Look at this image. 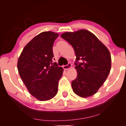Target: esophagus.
Returning <instances> with one entry per match:
<instances>
[{"mask_svg": "<svg viewBox=\"0 0 126 126\" xmlns=\"http://www.w3.org/2000/svg\"><path fill=\"white\" fill-rule=\"evenodd\" d=\"M63 69L65 70H68V69H69L71 68L72 67V64L70 63H69L68 65H63Z\"/></svg>", "mask_w": 126, "mask_h": 126, "instance_id": "obj_1", "label": "esophagus"}]
</instances>
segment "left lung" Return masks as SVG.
<instances>
[{
	"mask_svg": "<svg viewBox=\"0 0 126 126\" xmlns=\"http://www.w3.org/2000/svg\"><path fill=\"white\" fill-rule=\"evenodd\" d=\"M62 38L69 43L75 50L77 77L72 81L73 92L80 97L94 95L106 80L111 68V57L109 50L88 30H79L65 32Z\"/></svg>",
	"mask_w": 126,
	"mask_h": 126,
	"instance_id": "obj_1",
	"label": "left lung"
}]
</instances>
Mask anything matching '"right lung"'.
I'll return each mask as SVG.
<instances>
[{"mask_svg":"<svg viewBox=\"0 0 126 126\" xmlns=\"http://www.w3.org/2000/svg\"><path fill=\"white\" fill-rule=\"evenodd\" d=\"M59 34L44 32L33 38L23 48L17 67L29 93L39 101H47L57 94L63 69L53 63V45Z\"/></svg>","mask_w":126,"mask_h":126,"instance_id":"add662e5","label":"right lung"}]
</instances>
